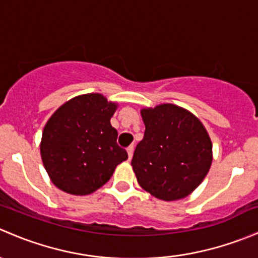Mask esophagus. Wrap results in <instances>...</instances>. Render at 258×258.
I'll return each mask as SVG.
<instances>
[{
	"label": "esophagus",
	"instance_id": "1",
	"mask_svg": "<svg viewBox=\"0 0 258 258\" xmlns=\"http://www.w3.org/2000/svg\"><path fill=\"white\" fill-rule=\"evenodd\" d=\"M134 151H135L134 146H130V147H127V153H128V158H130V160H131L132 156H134Z\"/></svg>",
	"mask_w": 258,
	"mask_h": 258
}]
</instances>
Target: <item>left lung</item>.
<instances>
[{
	"mask_svg": "<svg viewBox=\"0 0 258 258\" xmlns=\"http://www.w3.org/2000/svg\"><path fill=\"white\" fill-rule=\"evenodd\" d=\"M145 136L131 165L140 186L163 201L188 196L209 172L212 144L197 117L166 103L141 111Z\"/></svg>",
	"mask_w": 258,
	"mask_h": 258,
	"instance_id": "8db88e82",
	"label": "left lung"
}]
</instances>
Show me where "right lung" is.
<instances>
[{"mask_svg": "<svg viewBox=\"0 0 258 258\" xmlns=\"http://www.w3.org/2000/svg\"><path fill=\"white\" fill-rule=\"evenodd\" d=\"M116 105L102 95L79 96L52 114L41 142L49 178L62 191L88 195L106 183L117 165L128 158L111 126Z\"/></svg>", "mask_w": 258, "mask_h": 258, "instance_id": "1", "label": "right lung"}]
</instances>
